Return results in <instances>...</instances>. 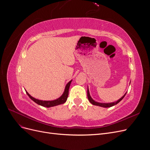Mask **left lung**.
<instances>
[{
    "instance_id": "8db88e82",
    "label": "left lung",
    "mask_w": 150,
    "mask_h": 150,
    "mask_svg": "<svg viewBox=\"0 0 150 150\" xmlns=\"http://www.w3.org/2000/svg\"><path fill=\"white\" fill-rule=\"evenodd\" d=\"M126 93H125V94L123 96H122L121 98H120L118 101H117L116 102H114V103H97L96 101H94L93 99L91 98L90 96V94H89V90H88V92H87V95H88V98L89 99V102L93 104V105H96V106H101V107H104V108H109V107H111L112 106L114 105H116V104H117V103H118L119 102H120L122 99H123V98L125 96Z\"/></svg>"
}]
</instances>
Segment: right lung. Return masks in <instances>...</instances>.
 <instances>
[{
	"instance_id": "1",
	"label": "right lung",
	"mask_w": 150,
	"mask_h": 150,
	"mask_svg": "<svg viewBox=\"0 0 150 150\" xmlns=\"http://www.w3.org/2000/svg\"><path fill=\"white\" fill-rule=\"evenodd\" d=\"M71 81H69V82L66 85L64 92V93H63L62 96L59 98H58L57 99H56V100H54V101H41V100H39V99H35L33 97H32L26 91H25V92H26L27 94H28L29 96V97L32 99V100L34 101L35 103L39 104V105H40V106L47 107V108L59 105V104L64 103L66 101L67 97H68V94H69V89L70 84L71 83Z\"/></svg>"
}]
</instances>
